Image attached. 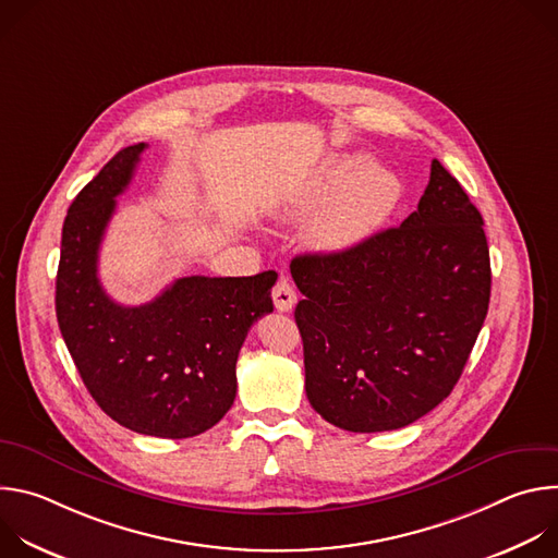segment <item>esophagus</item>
Here are the masks:
<instances>
[{
    "instance_id": "obj_1",
    "label": "esophagus",
    "mask_w": 558,
    "mask_h": 558,
    "mask_svg": "<svg viewBox=\"0 0 558 558\" xmlns=\"http://www.w3.org/2000/svg\"><path fill=\"white\" fill-rule=\"evenodd\" d=\"M295 291H293V287L289 284V280H284V278H280L278 282H276V287H274V304H276V308L278 311H282V313H287V311H291L293 306H295Z\"/></svg>"
}]
</instances>
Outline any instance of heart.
Returning <instances> with one entry per match:
<instances>
[{
    "instance_id": "heart-1",
    "label": "heart",
    "mask_w": 558,
    "mask_h": 558,
    "mask_svg": "<svg viewBox=\"0 0 558 558\" xmlns=\"http://www.w3.org/2000/svg\"><path fill=\"white\" fill-rule=\"evenodd\" d=\"M402 201V181L386 168L371 166L362 151L329 156L293 194L284 220H300L320 204L306 238L317 252H347L375 233Z\"/></svg>"
}]
</instances>
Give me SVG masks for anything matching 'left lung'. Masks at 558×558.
Masks as SVG:
<instances>
[{
  "mask_svg": "<svg viewBox=\"0 0 558 558\" xmlns=\"http://www.w3.org/2000/svg\"><path fill=\"white\" fill-rule=\"evenodd\" d=\"M304 390L351 433L404 428L454 388L490 302L484 218L437 161L417 209L336 254L291 260Z\"/></svg>",
  "mask_w": 558,
  "mask_h": 558,
  "instance_id": "left-lung-1",
  "label": "left lung"
}]
</instances>
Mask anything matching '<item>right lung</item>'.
Segmentation results:
<instances>
[{"label":"right lung","mask_w":558,"mask_h":558,"mask_svg":"<svg viewBox=\"0 0 558 558\" xmlns=\"http://www.w3.org/2000/svg\"><path fill=\"white\" fill-rule=\"evenodd\" d=\"M145 147L117 151L72 201L54 308L74 366L101 411L134 433L185 439L231 409L238 351L258 317L274 311L278 274L187 276L151 302H114L97 276L99 247Z\"/></svg>","instance_id":"1"}]
</instances>
